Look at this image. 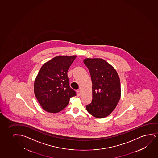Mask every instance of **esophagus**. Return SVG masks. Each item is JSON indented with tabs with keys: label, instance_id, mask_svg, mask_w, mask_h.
<instances>
[{
	"label": "esophagus",
	"instance_id": "34e87169",
	"mask_svg": "<svg viewBox=\"0 0 158 158\" xmlns=\"http://www.w3.org/2000/svg\"><path fill=\"white\" fill-rule=\"evenodd\" d=\"M80 94H81V93H80V92L79 91H77V95L78 96V97H79L80 96Z\"/></svg>",
	"mask_w": 158,
	"mask_h": 158
}]
</instances>
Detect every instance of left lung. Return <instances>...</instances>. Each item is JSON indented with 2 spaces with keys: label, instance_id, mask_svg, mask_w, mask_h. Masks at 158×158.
I'll return each instance as SVG.
<instances>
[{
  "label": "left lung",
  "instance_id": "1",
  "mask_svg": "<svg viewBox=\"0 0 158 158\" xmlns=\"http://www.w3.org/2000/svg\"><path fill=\"white\" fill-rule=\"evenodd\" d=\"M92 83V100L87 112L96 118L107 117L114 110L121 97L119 75L112 65L102 58H86Z\"/></svg>",
  "mask_w": 158,
  "mask_h": 158
}]
</instances>
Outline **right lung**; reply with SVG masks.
Segmentation results:
<instances>
[{
    "label": "right lung",
    "mask_w": 158,
    "mask_h": 158,
    "mask_svg": "<svg viewBox=\"0 0 158 158\" xmlns=\"http://www.w3.org/2000/svg\"><path fill=\"white\" fill-rule=\"evenodd\" d=\"M77 56H58L44 64L34 83L35 96L43 110L51 113L60 112L70 98L76 95L69 87L67 71Z\"/></svg>",
    "instance_id": "right-lung-1"
}]
</instances>
